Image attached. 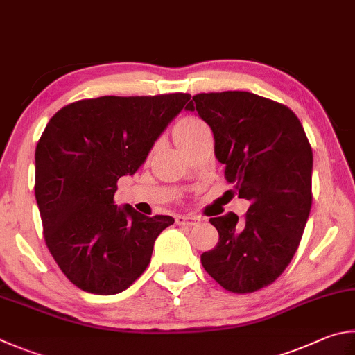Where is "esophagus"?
<instances>
[{
  "mask_svg": "<svg viewBox=\"0 0 355 355\" xmlns=\"http://www.w3.org/2000/svg\"><path fill=\"white\" fill-rule=\"evenodd\" d=\"M176 223L179 226H196L198 223H201L200 216H195V215H179L176 218Z\"/></svg>",
  "mask_w": 355,
  "mask_h": 355,
  "instance_id": "1",
  "label": "esophagus"
}]
</instances>
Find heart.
<instances>
[{"instance_id": "b5f03b06", "label": "heart", "mask_w": 355, "mask_h": 355, "mask_svg": "<svg viewBox=\"0 0 355 355\" xmlns=\"http://www.w3.org/2000/svg\"><path fill=\"white\" fill-rule=\"evenodd\" d=\"M202 129H207L206 124L202 121L196 120V118H185V120L179 121L178 126L174 128V141H176L178 145H184V143L193 139V137Z\"/></svg>"}]
</instances>
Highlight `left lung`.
<instances>
[{"label": "left lung", "mask_w": 355, "mask_h": 355, "mask_svg": "<svg viewBox=\"0 0 355 355\" xmlns=\"http://www.w3.org/2000/svg\"><path fill=\"white\" fill-rule=\"evenodd\" d=\"M185 109L212 129L227 182L251 202L243 220L210 218L220 240L202 252V266L223 288L252 293L275 282L300 246L312 207V148L287 105L250 92L200 93Z\"/></svg>", "instance_id": "obj_1"}]
</instances>
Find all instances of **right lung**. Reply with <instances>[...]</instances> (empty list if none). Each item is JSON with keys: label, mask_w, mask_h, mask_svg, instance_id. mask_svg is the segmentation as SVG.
Listing matches in <instances>:
<instances>
[{"label": "right lung", "mask_w": 355, "mask_h": 355, "mask_svg": "<svg viewBox=\"0 0 355 355\" xmlns=\"http://www.w3.org/2000/svg\"><path fill=\"white\" fill-rule=\"evenodd\" d=\"M187 93L99 96L62 107L35 148V200L49 252L78 288L116 295L151 260L173 216L114 202L116 182L145 164Z\"/></svg>", "instance_id": "right-lung-1"}]
</instances>
